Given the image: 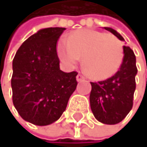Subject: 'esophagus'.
Wrapping results in <instances>:
<instances>
[{
  "label": "esophagus",
  "mask_w": 147,
  "mask_h": 147,
  "mask_svg": "<svg viewBox=\"0 0 147 147\" xmlns=\"http://www.w3.org/2000/svg\"><path fill=\"white\" fill-rule=\"evenodd\" d=\"M76 80H77V82H82L85 80V77H84V75H82L81 74H78L76 76Z\"/></svg>",
  "instance_id": "obj_1"
}]
</instances>
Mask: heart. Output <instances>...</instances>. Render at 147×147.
<instances>
[{
	"instance_id": "heart-1",
	"label": "heart",
	"mask_w": 147,
	"mask_h": 147,
	"mask_svg": "<svg viewBox=\"0 0 147 147\" xmlns=\"http://www.w3.org/2000/svg\"><path fill=\"white\" fill-rule=\"evenodd\" d=\"M60 59L74 66L82 59V66L90 77L104 80L115 74L124 58L122 42L103 32L82 29L61 39L58 46Z\"/></svg>"
}]
</instances>
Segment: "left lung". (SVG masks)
Returning a JSON list of instances; mask_svg holds the SVG:
<instances>
[{"instance_id": "obj_1", "label": "left lung", "mask_w": 147, "mask_h": 147, "mask_svg": "<svg viewBox=\"0 0 147 147\" xmlns=\"http://www.w3.org/2000/svg\"><path fill=\"white\" fill-rule=\"evenodd\" d=\"M120 40L124 38L111 27H104ZM124 58L118 72L105 81L92 83L90 107L95 118L105 124H117L133 108L135 91L136 59L129 47L123 46Z\"/></svg>"}]
</instances>
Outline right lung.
<instances>
[{
    "instance_id": "1",
    "label": "right lung",
    "mask_w": 147,
    "mask_h": 147,
    "mask_svg": "<svg viewBox=\"0 0 147 147\" xmlns=\"http://www.w3.org/2000/svg\"><path fill=\"white\" fill-rule=\"evenodd\" d=\"M64 30H38L21 45L13 60V103L19 115L35 125L59 120L77 86L76 72L60 70L56 45Z\"/></svg>"
}]
</instances>
